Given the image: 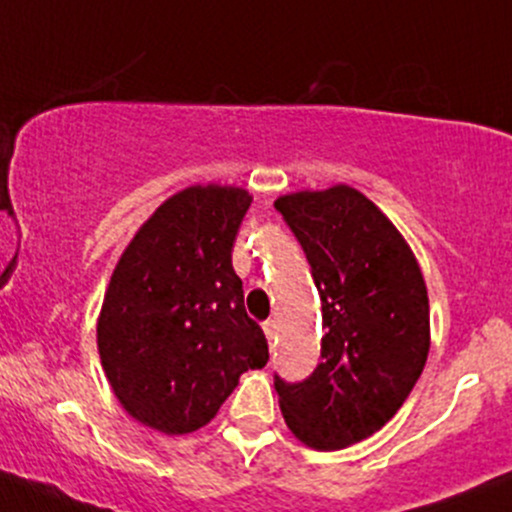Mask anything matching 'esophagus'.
<instances>
[{
    "label": "esophagus",
    "mask_w": 512,
    "mask_h": 512,
    "mask_svg": "<svg viewBox=\"0 0 512 512\" xmlns=\"http://www.w3.org/2000/svg\"><path fill=\"white\" fill-rule=\"evenodd\" d=\"M262 328H265V335H267L269 345H272V340L277 338V323H274V320H265V323H262Z\"/></svg>",
    "instance_id": "obj_1"
}]
</instances>
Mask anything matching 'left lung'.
<instances>
[{"label":"left lung","mask_w":512,"mask_h":512,"mask_svg":"<svg viewBox=\"0 0 512 512\" xmlns=\"http://www.w3.org/2000/svg\"><path fill=\"white\" fill-rule=\"evenodd\" d=\"M323 303L320 364L289 384L274 374L284 420L306 447L342 449L396 415L423 374L430 303L403 235L357 189L279 196Z\"/></svg>","instance_id":"1"}]
</instances>
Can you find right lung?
Here are the masks:
<instances>
[{
    "instance_id": "add662e5",
    "label": "right lung",
    "mask_w": 512,
    "mask_h": 512,
    "mask_svg": "<svg viewBox=\"0 0 512 512\" xmlns=\"http://www.w3.org/2000/svg\"><path fill=\"white\" fill-rule=\"evenodd\" d=\"M252 196L196 184L177 192L123 250L101 303V367L128 415L165 435L204 428L247 369L269 359L245 313L233 243Z\"/></svg>"
}]
</instances>
